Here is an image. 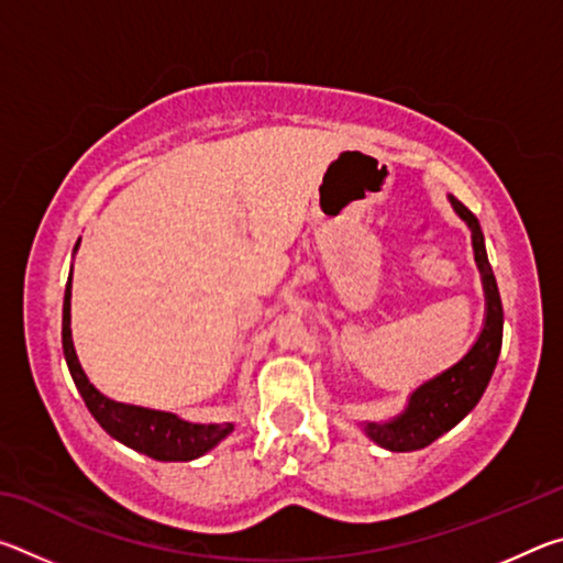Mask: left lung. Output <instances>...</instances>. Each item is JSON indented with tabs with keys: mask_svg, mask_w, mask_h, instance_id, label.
I'll list each match as a JSON object with an SVG mask.
<instances>
[{
	"mask_svg": "<svg viewBox=\"0 0 563 563\" xmlns=\"http://www.w3.org/2000/svg\"><path fill=\"white\" fill-rule=\"evenodd\" d=\"M454 213L462 218L472 231L474 261L482 275L484 288V322L482 332L476 335L474 345L466 350L462 360L452 367L442 369L440 375L419 385L407 397V405L399 415L383 419V422H362V432L377 446L389 452H415L424 450L427 444L440 440L462 422L479 402L484 389H487L494 367H497L501 352V330H504V310L497 280H494L492 265L484 247L482 225L476 221L470 208H464L454 196H450Z\"/></svg>",
	"mask_w": 563,
	"mask_h": 563,
	"instance_id": "8db88e82",
	"label": "left lung"
}]
</instances>
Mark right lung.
Masks as SVG:
<instances>
[{
    "label": "right lung",
    "instance_id": "obj_1",
    "mask_svg": "<svg viewBox=\"0 0 563 563\" xmlns=\"http://www.w3.org/2000/svg\"><path fill=\"white\" fill-rule=\"evenodd\" d=\"M81 241V238H79ZM79 251V243L74 245V253ZM62 347L66 365L76 389H79L84 402H87L93 419L107 430L113 440L131 446L141 454L158 462H190L211 452L216 444H221L233 432L231 422L223 424H196L186 422L174 412H161L139 405L117 402L107 395H101L89 383L84 373L79 357H76L71 340V273L64 290V312H62Z\"/></svg>",
    "mask_w": 563,
    "mask_h": 563
}]
</instances>
